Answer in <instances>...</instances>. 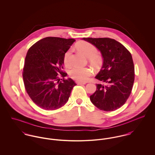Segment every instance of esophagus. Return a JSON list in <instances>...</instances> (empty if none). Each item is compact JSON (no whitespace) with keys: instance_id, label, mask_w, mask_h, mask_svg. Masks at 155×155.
<instances>
[{"instance_id":"34e87169","label":"esophagus","mask_w":155,"mask_h":155,"mask_svg":"<svg viewBox=\"0 0 155 155\" xmlns=\"http://www.w3.org/2000/svg\"><path fill=\"white\" fill-rule=\"evenodd\" d=\"M76 82L78 85H85V84H86V82H79V81H76Z\"/></svg>"}]
</instances>
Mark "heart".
<instances>
[{
  "label": "heart",
  "instance_id": "heart-1",
  "mask_svg": "<svg viewBox=\"0 0 155 155\" xmlns=\"http://www.w3.org/2000/svg\"><path fill=\"white\" fill-rule=\"evenodd\" d=\"M76 49L80 52L86 58H88L89 63L94 67L99 66L101 64V58L96 55L97 49L93 45L87 42H80L75 45ZM70 50L67 51L64 56V63L65 66H68L70 64ZM69 74L71 78L74 80L84 82L88 80L91 74V70L87 67H73L69 72Z\"/></svg>",
  "mask_w": 155,
  "mask_h": 155
}]
</instances>
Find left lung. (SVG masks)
Listing matches in <instances>:
<instances>
[{"label":"left lung","mask_w":155,"mask_h":155,"mask_svg":"<svg viewBox=\"0 0 155 155\" xmlns=\"http://www.w3.org/2000/svg\"><path fill=\"white\" fill-rule=\"evenodd\" d=\"M101 52L103 63L95 77L106 84H96L90 96L92 103L101 110L114 111L122 107L130 95L134 82V66L131 53L110 38H83Z\"/></svg>","instance_id":"1"}]
</instances>
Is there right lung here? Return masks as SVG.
<instances>
[{
  "instance_id": "1",
  "label": "right lung",
  "mask_w": 155,
  "mask_h": 155,
  "mask_svg": "<svg viewBox=\"0 0 155 155\" xmlns=\"http://www.w3.org/2000/svg\"><path fill=\"white\" fill-rule=\"evenodd\" d=\"M73 39L57 37L44 38L28 49L23 68L25 88L32 101L39 107L54 110L63 106L76 85L71 79H64V56ZM60 77L64 79L60 81Z\"/></svg>"
}]
</instances>
